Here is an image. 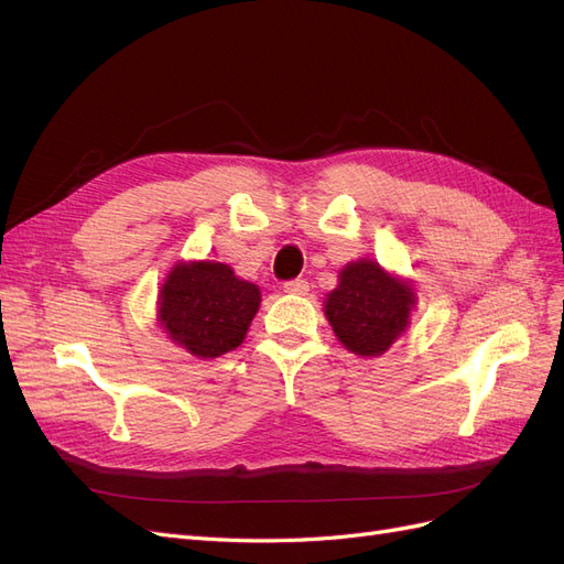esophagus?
<instances>
[{"label": "esophagus", "instance_id": "34e87169", "mask_svg": "<svg viewBox=\"0 0 564 564\" xmlns=\"http://www.w3.org/2000/svg\"><path fill=\"white\" fill-rule=\"evenodd\" d=\"M284 292L286 294H292V296H305V294H308L311 292V284L308 282H305V280H289L286 284H284Z\"/></svg>", "mask_w": 564, "mask_h": 564}]
</instances>
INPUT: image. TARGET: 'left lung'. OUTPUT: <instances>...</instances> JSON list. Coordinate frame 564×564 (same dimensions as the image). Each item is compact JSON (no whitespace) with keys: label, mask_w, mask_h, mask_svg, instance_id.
I'll list each match as a JSON object with an SVG mask.
<instances>
[{"label":"left lung","mask_w":564,"mask_h":564,"mask_svg":"<svg viewBox=\"0 0 564 564\" xmlns=\"http://www.w3.org/2000/svg\"><path fill=\"white\" fill-rule=\"evenodd\" d=\"M414 305L412 284L390 275L377 261L360 259L338 272V286L324 301V315L346 350L379 357L404 334Z\"/></svg>","instance_id":"obj_1"}]
</instances>
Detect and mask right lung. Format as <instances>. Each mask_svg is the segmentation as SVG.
Listing matches in <instances>:
<instances>
[{
    "instance_id": "obj_1",
    "label": "right lung",
    "mask_w": 564,
    "mask_h": 564,
    "mask_svg": "<svg viewBox=\"0 0 564 564\" xmlns=\"http://www.w3.org/2000/svg\"><path fill=\"white\" fill-rule=\"evenodd\" d=\"M261 305L259 286L216 261L176 263L160 289V324L176 346L214 360L242 344Z\"/></svg>"
}]
</instances>
